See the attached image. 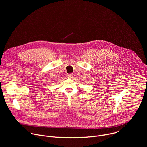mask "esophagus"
I'll return each mask as SVG.
<instances>
[{"mask_svg": "<svg viewBox=\"0 0 147 147\" xmlns=\"http://www.w3.org/2000/svg\"><path fill=\"white\" fill-rule=\"evenodd\" d=\"M67 77L68 78L71 79V78H73V76L72 74H67Z\"/></svg>", "mask_w": 147, "mask_h": 147, "instance_id": "34e87169", "label": "esophagus"}]
</instances>
